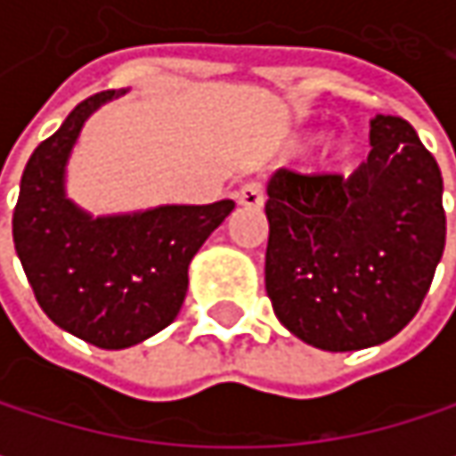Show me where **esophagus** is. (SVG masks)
<instances>
[{
    "label": "esophagus",
    "instance_id": "esophagus-1",
    "mask_svg": "<svg viewBox=\"0 0 456 456\" xmlns=\"http://www.w3.org/2000/svg\"><path fill=\"white\" fill-rule=\"evenodd\" d=\"M234 198H237V203L245 206V208H261L264 200H266V198H264V187H261L258 182H248L245 187L237 190Z\"/></svg>",
    "mask_w": 456,
    "mask_h": 456
}]
</instances>
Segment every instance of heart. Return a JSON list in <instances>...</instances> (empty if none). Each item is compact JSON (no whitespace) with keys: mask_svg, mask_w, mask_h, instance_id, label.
Instances as JSON below:
<instances>
[{"mask_svg":"<svg viewBox=\"0 0 456 456\" xmlns=\"http://www.w3.org/2000/svg\"><path fill=\"white\" fill-rule=\"evenodd\" d=\"M351 158V142L340 134H327L319 142L317 163L322 168H335L340 163H346Z\"/></svg>","mask_w":456,"mask_h":456,"instance_id":"heart-1","label":"heart"}]
</instances>
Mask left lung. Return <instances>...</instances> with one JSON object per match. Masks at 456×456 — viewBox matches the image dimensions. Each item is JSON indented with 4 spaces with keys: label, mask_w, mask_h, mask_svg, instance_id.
Segmentation results:
<instances>
[{
    "label": "left lung",
    "mask_w": 456,
    "mask_h": 456,
    "mask_svg": "<svg viewBox=\"0 0 456 456\" xmlns=\"http://www.w3.org/2000/svg\"><path fill=\"white\" fill-rule=\"evenodd\" d=\"M370 155L348 176L274 171L266 182V296L322 351H359L402 332L444 256V179L399 116L370 121Z\"/></svg>",
    "instance_id": "1"
}]
</instances>
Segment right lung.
I'll return each mask as SVG.
<instances>
[{"mask_svg": "<svg viewBox=\"0 0 456 456\" xmlns=\"http://www.w3.org/2000/svg\"><path fill=\"white\" fill-rule=\"evenodd\" d=\"M121 94L84 100L34 150L12 216L18 258L46 317L108 351L137 346L176 319L195 253L234 208L216 200L94 216L68 198V160L84 124Z\"/></svg>", "mask_w": 456, "mask_h": 456, "instance_id": "1", "label": "right lung"}]
</instances>
